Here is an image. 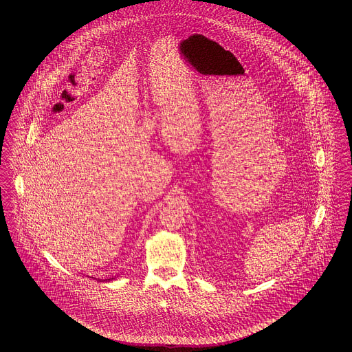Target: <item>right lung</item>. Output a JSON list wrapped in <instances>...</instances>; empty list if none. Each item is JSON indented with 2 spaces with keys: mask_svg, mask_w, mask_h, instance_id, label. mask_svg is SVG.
<instances>
[{
  "mask_svg": "<svg viewBox=\"0 0 352 352\" xmlns=\"http://www.w3.org/2000/svg\"><path fill=\"white\" fill-rule=\"evenodd\" d=\"M110 280H113V278H106V280H104V281H110Z\"/></svg>",
  "mask_w": 352,
  "mask_h": 352,
  "instance_id": "right-lung-1",
  "label": "right lung"
}]
</instances>
